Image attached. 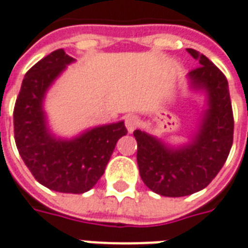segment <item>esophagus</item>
<instances>
[{"mask_svg":"<svg viewBox=\"0 0 248 248\" xmlns=\"http://www.w3.org/2000/svg\"><path fill=\"white\" fill-rule=\"evenodd\" d=\"M125 126L129 133H132V132L135 131L137 126H139V119H137V116H135V115H129V116H126Z\"/></svg>","mask_w":248,"mask_h":248,"instance_id":"obj_1","label":"esophagus"}]
</instances>
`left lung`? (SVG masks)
Here are the masks:
<instances>
[{"mask_svg": "<svg viewBox=\"0 0 248 248\" xmlns=\"http://www.w3.org/2000/svg\"><path fill=\"white\" fill-rule=\"evenodd\" d=\"M187 52L198 63L187 74L190 88L206 95V108L190 141L173 146L141 129L133 132L141 180L164 197L190 196L205 189L219 173L232 145L234 117L227 79L203 54L193 48Z\"/></svg>", "mask_w": 248, "mask_h": 248, "instance_id": "obj_1", "label": "left lung"}]
</instances>
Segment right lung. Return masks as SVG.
I'll return each mask as SVG.
<instances>
[{
    "mask_svg": "<svg viewBox=\"0 0 248 248\" xmlns=\"http://www.w3.org/2000/svg\"><path fill=\"white\" fill-rule=\"evenodd\" d=\"M75 59L63 48L41 59L26 72L14 107V139L25 165L50 190L82 194L96 185L117 140L126 135L124 122L93 126L72 139L52 135L43 109L52 83Z\"/></svg>",
    "mask_w": 248,
    "mask_h": 248,
    "instance_id": "1",
    "label": "right lung"
}]
</instances>
